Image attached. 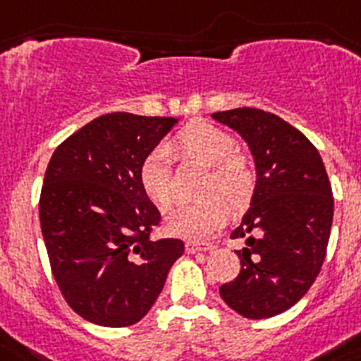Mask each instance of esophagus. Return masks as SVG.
I'll return each mask as SVG.
<instances>
[{
    "instance_id": "34e87169",
    "label": "esophagus",
    "mask_w": 361,
    "mask_h": 361,
    "mask_svg": "<svg viewBox=\"0 0 361 361\" xmlns=\"http://www.w3.org/2000/svg\"><path fill=\"white\" fill-rule=\"evenodd\" d=\"M185 249L189 255H196V252H207V250H212L214 245H209V243H196V241H187L185 243Z\"/></svg>"
}]
</instances>
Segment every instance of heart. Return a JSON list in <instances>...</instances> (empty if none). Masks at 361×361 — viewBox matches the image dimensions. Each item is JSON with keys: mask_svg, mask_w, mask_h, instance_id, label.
<instances>
[{"mask_svg": "<svg viewBox=\"0 0 361 361\" xmlns=\"http://www.w3.org/2000/svg\"><path fill=\"white\" fill-rule=\"evenodd\" d=\"M180 152L200 159L211 167L205 178L207 198L181 203L167 216L172 234L187 240H203L221 228L228 218V205L241 209L250 202L256 187V174L241 154L238 142L219 127L207 121H194L181 128L174 142ZM140 183L149 200L159 209H169L174 200L172 187V150L165 143L154 145L140 165ZM226 199L224 200L223 198Z\"/></svg>", "mask_w": 361, "mask_h": 361, "instance_id": "obj_1", "label": "heart"}]
</instances>
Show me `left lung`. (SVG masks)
<instances>
[{"label":"left lung","instance_id":"obj_1","mask_svg":"<svg viewBox=\"0 0 361 361\" xmlns=\"http://www.w3.org/2000/svg\"><path fill=\"white\" fill-rule=\"evenodd\" d=\"M212 118L245 140L256 165L250 209L231 234L245 240L236 250L241 271L219 296L245 318H271L300 302L324 265L334 214L327 171L280 116L243 106Z\"/></svg>","mask_w":361,"mask_h":361}]
</instances>
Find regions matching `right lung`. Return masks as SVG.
<instances>
[{"label": "right lung", "instance_id": "add662e5", "mask_svg": "<svg viewBox=\"0 0 361 361\" xmlns=\"http://www.w3.org/2000/svg\"><path fill=\"white\" fill-rule=\"evenodd\" d=\"M176 123L103 114L50 158L39 196L43 240L65 302L87 322L137 324L183 255L181 240H150L161 214L140 183L142 159Z\"/></svg>", "mask_w": 361, "mask_h": 361}]
</instances>
